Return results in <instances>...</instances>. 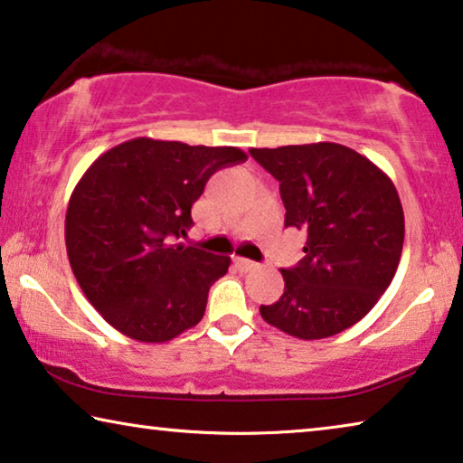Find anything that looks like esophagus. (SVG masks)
<instances>
[{
  "instance_id": "esophagus-1",
  "label": "esophagus",
  "mask_w": 463,
  "mask_h": 463,
  "mask_svg": "<svg viewBox=\"0 0 463 463\" xmlns=\"http://www.w3.org/2000/svg\"><path fill=\"white\" fill-rule=\"evenodd\" d=\"M234 266H237L241 272L258 270V264H255V261H251V260H247V258H237V260H234Z\"/></svg>"
}]
</instances>
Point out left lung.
Here are the masks:
<instances>
[{"label": "left lung", "mask_w": 463, "mask_h": 463, "mask_svg": "<svg viewBox=\"0 0 463 463\" xmlns=\"http://www.w3.org/2000/svg\"><path fill=\"white\" fill-rule=\"evenodd\" d=\"M250 154L280 183L285 226L307 234L306 258L282 268L285 293L260 307L261 318L303 341L343 333L376 306L402 260L405 218L395 184L339 143Z\"/></svg>", "instance_id": "obj_1"}]
</instances>
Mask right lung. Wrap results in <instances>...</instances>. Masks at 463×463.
Instances as JSON below:
<instances>
[{"label":"right lung","mask_w":463,"mask_h":463,"mask_svg":"<svg viewBox=\"0 0 463 463\" xmlns=\"http://www.w3.org/2000/svg\"><path fill=\"white\" fill-rule=\"evenodd\" d=\"M239 147L137 137L89 165L66 210V251L89 303L118 333L165 343L203 318L229 255L175 243L213 172L245 162Z\"/></svg>","instance_id":"right-lung-1"}]
</instances>
